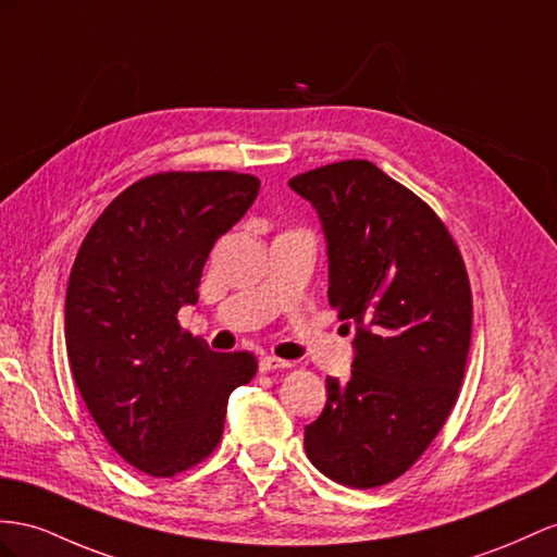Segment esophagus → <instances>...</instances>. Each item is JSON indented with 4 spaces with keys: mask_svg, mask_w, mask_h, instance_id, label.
<instances>
[{
    "mask_svg": "<svg viewBox=\"0 0 557 557\" xmlns=\"http://www.w3.org/2000/svg\"><path fill=\"white\" fill-rule=\"evenodd\" d=\"M292 362H284L280 358H270V355H265V358L259 360V369L263 374H270V372H277V369H289Z\"/></svg>",
    "mask_w": 557,
    "mask_h": 557,
    "instance_id": "obj_1",
    "label": "esophagus"
}]
</instances>
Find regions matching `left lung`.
Listing matches in <instances>:
<instances>
[{"instance_id": "8db88e82", "label": "left lung", "mask_w": 557, "mask_h": 557, "mask_svg": "<svg viewBox=\"0 0 557 557\" xmlns=\"http://www.w3.org/2000/svg\"><path fill=\"white\" fill-rule=\"evenodd\" d=\"M289 185L320 213L326 296L358 330L352 376L326 379L306 454L346 487H381L419 461L459 397L473 326L463 256L437 213L372 162L318 166Z\"/></svg>"}]
</instances>
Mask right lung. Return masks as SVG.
<instances>
[{"label": "right lung", "instance_id": "1", "mask_svg": "<svg viewBox=\"0 0 557 557\" xmlns=\"http://www.w3.org/2000/svg\"><path fill=\"white\" fill-rule=\"evenodd\" d=\"M259 188L237 171L140 178L98 216L70 270V369L110 447L146 475L174 478L209 459L227 397L259 369L251 352H213L178 324L211 247Z\"/></svg>", "mask_w": 557, "mask_h": 557}]
</instances>
